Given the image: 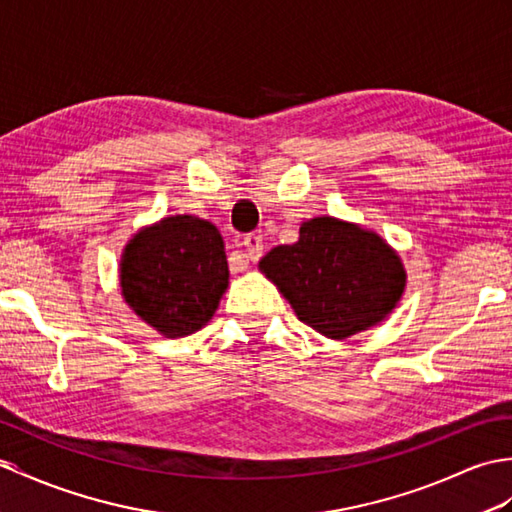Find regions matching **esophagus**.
<instances>
[{
    "label": "esophagus",
    "mask_w": 512,
    "mask_h": 512,
    "mask_svg": "<svg viewBox=\"0 0 512 512\" xmlns=\"http://www.w3.org/2000/svg\"><path fill=\"white\" fill-rule=\"evenodd\" d=\"M242 251L248 261H257L261 257V253H264V240H261V235L248 233L242 242Z\"/></svg>",
    "instance_id": "34e87169"
}]
</instances>
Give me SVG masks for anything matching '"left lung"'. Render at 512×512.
<instances>
[{
	"instance_id": "8db88e82",
	"label": "left lung",
	"mask_w": 512,
	"mask_h": 512,
	"mask_svg": "<svg viewBox=\"0 0 512 512\" xmlns=\"http://www.w3.org/2000/svg\"><path fill=\"white\" fill-rule=\"evenodd\" d=\"M259 270L301 323L331 340L382 323L408 283L399 253L382 235L334 216L305 220L299 240L272 248Z\"/></svg>"
}]
</instances>
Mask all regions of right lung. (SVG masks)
<instances>
[{
	"instance_id": "right-lung-1",
	"label": "right lung",
	"mask_w": 512,
	"mask_h": 512,
	"mask_svg": "<svg viewBox=\"0 0 512 512\" xmlns=\"http://www.w3.org/2000/svg\"><path fill=\"white\" fill-rule=\"evenodd\" d=\"M227 288L222 235L198 216L161 218L139 229L122 251L124 301L163 338H185L205 327Z\"/></svg>"
}]
</instances>
